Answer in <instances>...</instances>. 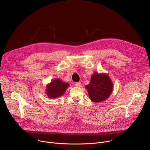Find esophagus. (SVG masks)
Instances as JSON below:
<instances>
[{
    "instance_id": "obj_1",
    "label": "esophagus",
    "mask_w": 150,
    "mask_h": 150,
    "mask_svg": "<svg viewBox=\"0 0 150 150\" xmlns=\"http://www.w3.org/2000/svg\"><path fill=\"white\" fill-rule=\"evenodd\" d=\"M75 86H76V87H81V83H76L75 84Z\"/></svg>"
}]
</instances>
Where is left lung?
Listing matches in <instances>:
<instances>
[{
  "mask_svg": "<svg viewBox=\"0 0 150 150\" xmlns=\"http://www.w3.org/2000/svg\"><path fill=\"white\" fill-rule=\"evenodd\" d=\"M113 83L106 74L94 73L90 83L86 86L89 98L94 103H100L107 99L113 91Z\"/></svg>",
  "mask_w": 150,
  "mask_h": 150,
  "instance_id": "obj_1",
  "label": "left lung"
}]
</instances>
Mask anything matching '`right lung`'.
Here are the masks:
<instances>
[{"instance_id": "1", "label": "right lung", "mask_w": 150, "mask_h": 150, "mask_svg": "<svg viewBox=\"0 0 150 150\" xmlns=\"http://www.w3.org/2000/svg\"><path fill=\"white\" fill-rule=\"evenodd\" d=\"M69 86V84L68 83H64L60 79H54L47 85L46 94L49 98H58L64 93Z\"/></svg>"}]
</instances>
